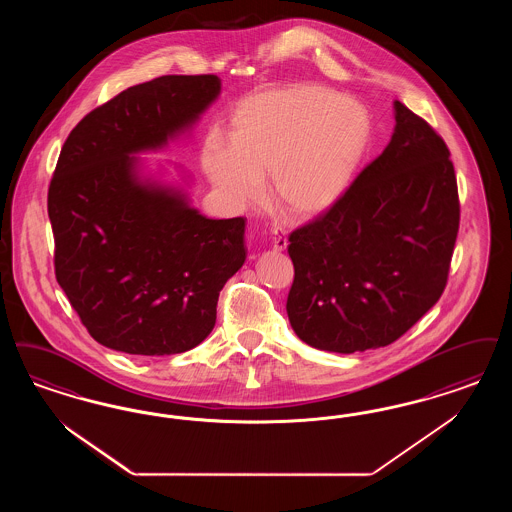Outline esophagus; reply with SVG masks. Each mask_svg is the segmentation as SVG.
Here are the masks:
<instances>
[{"label":"esophagus","mask_w":512,"mask_h":512,"mask_svg":"<svg viewBox=\"0 0 512 512\" xmlns=\"http://www.w3.org/2000/svg\"><path fill=\"white\" fill-rule=\"evenodd\" d=\"M272 247H274V251H284L287 247V238L282 234V232H278V230H274V240H272Z\"/></svg>","instance_id":"esophagus-1"}]
</instances>
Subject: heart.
Returning <instances> with one entry per match:
<instances>
[{
    "label": "heart",
    "instance_id": "1",
    "mask_svg": "<svg viewBox=\"0 0 512 512\" xmlns=\"http://www.w3.org/2000/svg\"><path fill=\"white\" fill-rule=\"evenodd\" d=\"M366 108L316 83L251 95L228 118L226 141H207L205 175L230 207L261 200L270 175L274 204L291 219H312L337 204L368 150Z\"/></svg>",
    "mask_w": 512,
    "mask_h": 512
}]
</instances>
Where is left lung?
I'll return each mask as SVG.
<instances>
[{"label":"left lung","instance_id":"obj_1","mask_svg":"<svg viewBox=\"0 0 512 512\" xmlns=\"http://www.w3.org/2000/svg\"><path fill=\"white\" fill-rule=\"evenodd\" d=\"M394 133L345 196L291 232L287 318L307 345L339 354L387 347L440 299L459 230L450 150L394 101Z\"/></svg>","mask_w":512,"mask_h":512}]
</instances>
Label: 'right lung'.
<instances>
[{"mask_svg": "<svg viewBox=\"0 0 512 512\" xmlns=\"http://www.w3.org/2000/svg\"><path fill=\"white\" fill-rule=\"evenodd\" d=\"M219 93L213 74L133 85L62 146L47 194L55 274L103 347L165 356L200 345L246 261L244 217L207 219L183 184L144 175L137 158L188 133Z\"/></svg>", "mask_w": 512, "mask_h": 512, "instance_id": "1", "label": "right lung"}]
</instances>
